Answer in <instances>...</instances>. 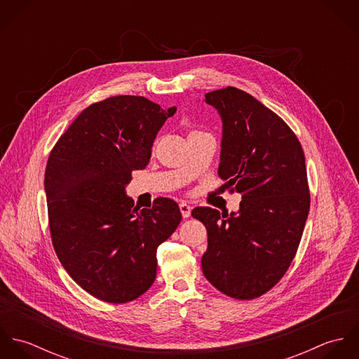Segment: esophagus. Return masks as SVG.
Returning <instances> with one entry per match:
<instances>
[{
  "label": "esophagus",
  "mask_w": 359,
  "mask_h": 359,
  "mask_svg": "<svg viewBox=\"0 0 359 359\" xmlns=\"http://www.w3.org/2000/svg\"><path fill=\"white\" fill-rule=\"evenodd\" d=\"M180 210H181V214L184 218H188L191 215V211H192V207L189 205H187L185 202H181L180 203Z\"/></svg>",
  "instance_id": "esophagus-1"
}]
</instances>
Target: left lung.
<instances>
[{
    "label": "left lung",
    "instance_id": "left-lung-1",
    "mask_svg": "<svg viewBox=\"0 0 359 359\" xmlns=\"http://www.w3.org/2000/svg\"><path fill=\"white\" fill-rule=\"evenodd\" d=\"M222 120L218 175L239 192V211L196 207L207 229L205 279L221 293L253 300L271 290L297 253L309 211L306 157L292 128L235 87L205 95Z\"/></svg>",
    "mask_w": 359,
    "mask_h": 359
}]
</instances>
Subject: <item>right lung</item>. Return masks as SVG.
Returning <instances> with one entry per match:
<instances>
[{
    "label": "right lung",
    "mask_w": 359,
    "mask_h": 359,
    "mask_svg": "<svg viewBox=\"0 0 359 359\" xmlns=\"http://www.w3.org/2000/svg\"><path fill=\"white\" fill-rule=\"evenodd\" d=\"M177 107L118 95L84 109L47 161L52 245L72 279L91 296L123 304L156 279V250L181 222L178 205L157 198L137 208L126 195L134 170L151 160L154 138Z\"/></svg>",
    "instance_id": "1"
}]
</instances>
